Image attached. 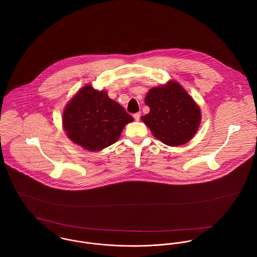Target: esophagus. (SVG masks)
<instances>
[{
  "instance_id": "esophagus-1",
  "label": "esophagus",
  "mask_w": 257,
  "mask_h": 257,
  "mask_svg": "<svg viewBox=\"0 0 257 257\" xmlns=\"http://www.w3.org/2000/svg\"><path fill=\"white\" fill-rule=\"evenodd\" d=\"M141 115H142L141 112H137V113L134 114V117H135V119H136L137 121H139V120L141 119Z\"/></svg>"
}]
</instances>
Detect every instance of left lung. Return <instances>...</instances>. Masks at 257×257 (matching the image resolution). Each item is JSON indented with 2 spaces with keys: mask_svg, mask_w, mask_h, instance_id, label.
<instances>
[{
  "mask_svg": "<svg viewBox=\"0 0 257 257\" xmlns=\"http://www.w3.org/2000/svg\"><path fill=\"white\" fill-rule=\"evenodd\" d=\"M145 101L150 110L142 119L157 140L170 147L192 140L201 122V110L179 83L169 81L150 89Z\"/></svg>",
  "mask_w": 257,
  "mask_h": 257,
  "instance_id": "obj_1",
  "label": "left lung"
}]
</instances>
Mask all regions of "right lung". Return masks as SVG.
I'll return each instance as SVG.
<instances>
[{"instance_id":"obj_1","label":"right lung","mask_w":257,"mask_h":257,"mask_svg":"<svg viewBox=\"0 0 257 257\" xmlns=\"http://www.w3.org/2000/svg\"><path fill=\"white\" fill-rule=\"evenodd\" d=\"M134 118L104 90L86 85L69 101L63 111V128L67 137L90 151L114 144L124 125Z\"/></svg>"}]
</instances>
